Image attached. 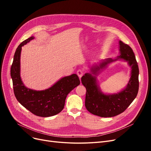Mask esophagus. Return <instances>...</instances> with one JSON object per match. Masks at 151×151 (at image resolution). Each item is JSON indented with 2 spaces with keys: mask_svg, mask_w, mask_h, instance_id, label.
I'll return each instance as SVG.
<instances>
[{
  "mask_svg": "<svg viewBox=\"0 0 151 151\" xmlns=\"http://www.w3.org/2000/svg\"><path fill=\"white\" fill-rule=\"evenodd\" d=\"M77 76H79V78H81V77L83 76V74H84V71L82 69H79L77 71Z\"/></svg>",
  "mask_w": 151,
  "mask_h": 151,
  "instance_id": "1",
  "label": "esophagus"
}]
</instances>
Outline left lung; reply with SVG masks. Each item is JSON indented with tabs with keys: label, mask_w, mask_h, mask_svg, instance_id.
<instances>
[{
	"label": "left lung",
	"mask_w": 151,
	"mask_h": 151,
	"mask_svg": "<svg viewBox=\"0 0 151 151\" xmlns=\"http://www.w3.org/2000/svg\"><path fill=\"white\" fill-rule=\"evenodd\" d=\"M120 55L117 59L123 58L129 62L132 67L131 77L127 88L120 93L113 95H105L99 91L96 84V77L87 73L82 77L81 81L86 88L85 106L86 109L94 115L101 117H112L123 113L130 106L136 98L139 91V66L135 54L132 48L120 41ZM116 60L109 58L100 63L99 66L91 68L96 74L100 68L108 63Z\"/></svg>",
	"instance_id": "obj_1"
}]
</instances>
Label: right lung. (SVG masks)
I'll list each match as a JSON object with an SVG mask.
<instances>
[{
	"label": "right lung",
	"mask_w": 151,
	"mask_h": 151,
	"mask_svg": "<svg viewBox=\"0 0 151 151\" xmlns=\"http://www.w3.org/2000/svg\"><path fill=\"white\" fill-rule=\"evenodd\" d=\"M33 39V36H31L23 41L15 52L11 68L14 93L17 101L34 115L51 116L63 109L67 94L80 84V80L74 74L63 77L46 90L37 91L26 88L20 77V55L22 47Z\"/></svg>",
	"instance_id": "1"
}]
</instances>
